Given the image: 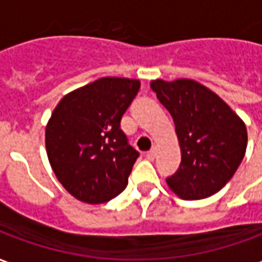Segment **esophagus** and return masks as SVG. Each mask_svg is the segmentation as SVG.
I'll list each match as a JSON object with an SVG mask.
<instances>
[{
  "instance_id": "esophagus-1",
  "label": "esophagus",
  "mask_w": 262,
  "mask_h": 262,
  "mask_svg": "<svg viewBox=\"0 0 262 262\" xmlns=\"http://www.w3.org/2000/svg\"><path fill=\"white\" fill-rule=\"evenodd\" d=\"M156 154H157V147L156 146H153V147L150 148L147 151V154H146V157H147L148 160H154V157H156Z\"/></svg>"
}]
</instances>
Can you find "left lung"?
I'll return each instance as SVG.
<instances>
[{"mask_svg":"<svg viewBox=\"0 0 262 262\" xmlns=\"http://www.w3.org/2000/svg\"><path fill=\"white\" fill-rule=\"evenodd\" d=\"M172 116L181 164L167 178L171 191L195 201L219 192L238 168L247 148L243 119L208 86L191 78L150 82Z\"/></svg>","mask_w":262,"mask_h":262,"instance_id":"obj_1","label":"left lung"}]
</instances>
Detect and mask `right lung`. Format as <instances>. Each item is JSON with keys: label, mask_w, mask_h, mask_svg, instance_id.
I'll use <instances>...</instances> for the list:
<instances>
[{"label": "right lung", "mask_w": 262, "mask_h": 262, "mask_svg": "<svg viewBox=\"0 0 262 262\" xmlns=\"http://www.w3.org/2000/svg\"><path fill=\"white\" fill-rule=\"evenodd\" d=\"M140 81L103 77L66 94L46 125L45 143L54 176L70 195L98 205L127 185L139 157L120 130V119Z\"/></svg>", "instance_id": "right-lung-1"}]
</instances>
